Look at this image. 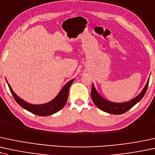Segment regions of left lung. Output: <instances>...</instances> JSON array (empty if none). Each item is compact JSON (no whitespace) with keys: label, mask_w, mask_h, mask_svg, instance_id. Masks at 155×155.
<instances>
[{"label":"left lung","mask_w":155,"mask_h":155,"mask_svg":"<svg viewBox=\"0 0 155 155\" xmlns=\"http://www.w3.org/2000/svg\"><path fill=\"white\" fill-rule=\"evenodd\" d=\"M149 81H150V78L147 80V82L142 90H141V92L137 96H136L135 97L129 100V101L124 102H115L109 101V100H106L99 94L95 87H94V84H92V91H91V97H92V100L94 105L101 110L106 112L109 114H123V113L129 110L132 107H134L136 104L138 103L143 98V97L144 96L145 93L147 92Z\"/></svg>","instance_id":"left-lung-1"}]
</instances>
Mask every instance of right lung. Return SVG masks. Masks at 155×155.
I'll use <instances>...</instances> for the list:
<instances>
[{
  "label": "right lung",
  "instance_id": "obj_1",
  "mask_svg": "<svg viewBox=\"0 0 155 155\" xmlns=\"http://www.w3.org/2000/svg\"><path fill=\"white\" fill-rule=\"evenodd\" d=\"M74 79H71L63 86V88L61 89V91L55 98L50 100V102H46V103L39 104V105L29 103V102L24 100L23 99L20 98L13 91L11 85L8 83V81L6 79L5 80H6V82L8 84V87L10 89V91L12 92L13 97H14V100L21 107L30 112V113H33V114L40 115V116H48V115H53L54 113H57L64 107L67 102V100H68L69 88L72 83L74 82Z\"/></svg>",
  "mask_w": 155,
  "mask_h": 155
}]
</instances>
